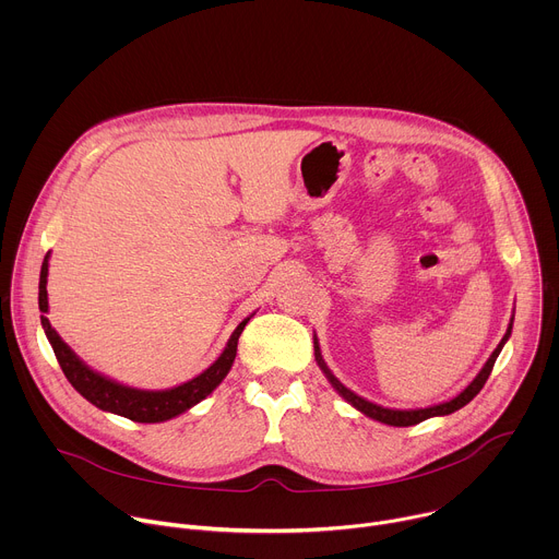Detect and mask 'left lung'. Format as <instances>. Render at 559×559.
Instances as JSON below:
<instances>
[{"mask_svg":"<svg viewBox=\"0 0 559 559\" xmlns=\"http://www.w3.org/2000/svg\"><path fill=\"white\" fill-rule=\"evenodd\" d=\"M511 330H513V316H511V323H509V328H507V334L502 336L500 345L493 349V354L489 356V360L485 362V367L480 369V373H477L457 395H453L451 401L438 403V405H431V407H425V409H389V407H380V405H376V403L365 401L362 395L354 393L352 389H347V386L332 373V369L328 367V362L323 360L321 345H318L316 334H313V356H316L318 367H321V371L325 373V378H328V380L332 382V386L338 391V395H343L345 401H347L354 409H358V412L365 414L367 418L378 420V423L389 425V427H412V425H418V423L429 420V418H436V416H449V414L462 409L464 405H468V403L473 401V397H475L477 393H480V389L485 386L487 378L491 376V369H493V365H496V360H498L502 347L507 345V341H509V336H511Z\"/></svg>","mask_w":559,"mask_h":559,"instance_id":"obj_1","label":"left lung"}]
</instances>
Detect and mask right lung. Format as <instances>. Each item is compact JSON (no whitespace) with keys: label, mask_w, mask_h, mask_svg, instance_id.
I'll use <instances>...</instances> for the list:
<instances>
[{"label":"right lung","mask_w":559,"mask_h":559,"mask_svg":"<svg viewBox=\"0 0 559 559\" xmlns=\"http://www.w3.org/2000/svg\"><path fill=\"white\" fill-rule=\"evenodd\" d=\"M48 259H50V252L46 254V259L41 263V274H39L41 328H44V334H46L48 343L52 345L57 362H59L61 371L66 373L68 382L79 393H82L88 403H93L97 409L123 416L132 423H166V420H173V418L186 414L188 409H192L201 401H205V397L229 373L231 362L236 358L238 336L243 334L248 321L254 313L243 318V321L238 323V328L231 332L223 354L205 371H201L197 378H192L183 384H177V386H170V389L150 391V389H136V386L121 384V382L95 371L93 367H88L61 341V336L55 332V328L50 325V321L46 318V313H48V292H46Z\"/></svg>","instance_id":"1"}]
</instances>
